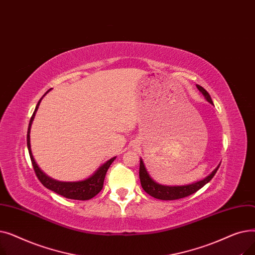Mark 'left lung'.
I'll use <instances>...</instances> for the list:
<instances>
[{
  "label": "left lung",
  "mask_w": 255,
  "mask_h": 255,
  "mask_svg": "<svg viewBox=\"0 0 255 255\" xmlns=\"http://www.w3.org/2000/svg\"><path fill=\"white\" fill-rule=\"evenodd\" d=\"M198 91L203 94L205 99L213 104L212 98L210 94L203 88L198 85H196ZM221 163V162H220ZM220 163L217 165V167L212 170L210 175H208L206 178L190 183L186 185H163L159 184L156 181L152 179V177L149 175L148 170H146L142 159L140 158V164H139V179L142 189L148 193L149 195L157 198V199H162V200H173V199H179L188 196L190 194H193L197 190H199L202 187H204L207 183H209L213 177L215 176L216 171L218 170Z\"/></svg>",
  "instance_id": "obj_1"
}]
</instances>
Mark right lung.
Segmentation results:
<instances>
[{
	"mask_svg": "<svg viewBox=\"0 0 255 255\" xmlns=\"http://www.w3.org/2000/svg\"><path fill=\"white\" fill-rule=\"evenodd\" d=\"M51 89H49L43 97L46 95V94L50 91ZM42 97V98H43ZM42 98L40 99L36 105L35 112L30 120V124H29V128H28V134H26V145H28V150H29V154L31 157V161L34 167V170L36 172V176L39 179V181L42 183V185L44 187H46L47 189L56 192L66 198H70V199H77V200H87V199H91L92 197H94L95 195H97L103 187V182H104V178L106 175V171L109 169V167L111 166V164L115 161V159L117 157H113L110 160H107L106 162H104L102 165H100L95 171H94L93 175H91L90 177L84 179V180H79V181H74V182H64V181H58L50 178L49 176H47L45 172L42 171V169L39 167V165L37 164V162L35 161L34 156L32 154V150H31V137H30V133H31V127L33 124V121L36 115V112L38 111V107L40 105V102H41Z\"/></svg>",
	"mask_w": 255,
	"mask_h": 255,
	"instance_id": "obj_1",
	"label": "right lung"
}]
</instances>
